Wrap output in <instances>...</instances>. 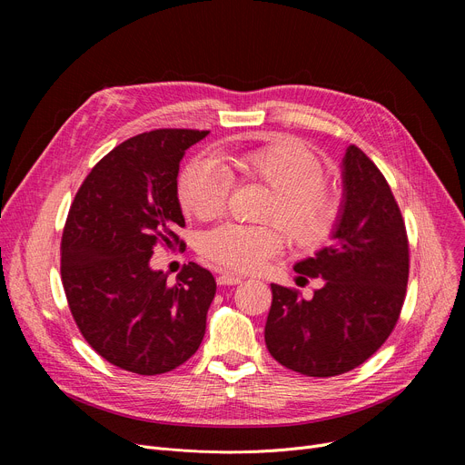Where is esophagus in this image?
Segmentation results:
<instances>
[{"label": "esophagus", "instance_id": "esophagus-1", "mask_svg": "<svg viewBox=\"0 0 465 465\" xmlns=\"http://www.w3.org/2000/svg\"><path fill=\"white\" fill-rule=\"evenodd\" d=\"M242 282V279L239 275H233V273H223L218 277V284L223 286H233V284H239Z\"/></svg>", "mask_w": 465, "mask_h": 465}]
</instances>
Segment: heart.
<instances>
[{
    "label": "heart",
    "instance_id": "b5f03b06",
    "mask_svg": "<svg viewBox=\"0 0 465 465\" xmlns=\"http://www.w3.org/2000/svg\"><path fill=\"white\" fill-rule=\"evenodd\" d=\"M324 165L307 144L275 137L252 149L226 146L214 160H195L181 175L179 200L186 213L211 220L226 209L232 179L254 181L272 190L263 216L275 218L298 247L314 249L330 237L339 198L322 183ZM277 226H242L226 223L202 237L203 256L230 272H256L282 249Z\"/></svg>",
    "mask_w": 465,
    "mask_h": 465
}]
</instances>
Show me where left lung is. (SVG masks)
<instances>
[{
  "mask_svg": "<svg viewBox=\"0 0 465 465\" xmlns=\"http://www.w3.org/2000/svg\"><path fill=\"white\" fill-rule=\"evenodd\" d=\"M341 179L331 245L294 265L302 279H322V286L303 300L272 284L267 351L307 377L347 373L375 354L400 319L409 279L405 223L379 167L351 144Z\"/></svg>",
  "mask_w": 465,
  "mask_h": 465,
  "instance_id": "left-lung-1",
  "label": "left lung"
}]
</instances>
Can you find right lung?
Returning <instances> with one entry per match:
<instances>
[{"mask_svg":"<svg viewBox=\"0 0 465 465\" xmlns=\"http://www.w3.org/2000/svg\"><path fill=\"white\" fill-rule=\"evenodd\" d=\"M209 132L139 134L94 165L62 235L65 298L88 345L120 370L160 375L200 349L216 282L190 262L173 286L153 270L154 247L183 245L177 177Z\"/></svg>","mask_w":465,"mask_h":465,"instance_id":"right-lung-1","label":"right lung"}]
</instances>
